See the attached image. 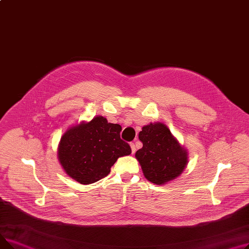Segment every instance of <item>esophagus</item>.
<instances>
[{"label": "esophagus", "mask_w": 249, "mask_h": 249, "mask_svg": "<svg viewBox=\"0 0 249 249\" xmlns=\"http://www.w3.org/2000/svg\"><path fill=\"white\" fill-rule=\"evenodd\" d=\"M130 146H131L132 154H134V153H135V151H136V146H135V144H134V143H130Z\"/></svg>", "instance_id": "esophagus-1"}]
</instances>
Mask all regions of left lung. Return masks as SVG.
Instances as JSON below:
<instances>
[{"mask_svg":"<svg viewBox=\"0 0 249 249\" xmlns=\"http://www.w3.org/2000/svg\"><path fill=\"white\" fill-rule=\"evenodd\" d=\"M138 137L143 146L136 151L135 158L149 181L163 185L182 174L188 164V151L164 124L143 126Z\"/></svg>","mask_w":249,"mask_h":249,"instance_id":"1","label":"left lung"}]
</instances>
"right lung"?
I'll list each match as a JSON object with an SVG mask.
<instances>
[{"mask_svg": "<svg viewBox=\"0 0 249 249\" xmlns=\"http://www.w3.org/2000/svg\"><path fill=\"white\" fill-rule=\"evenodd\" d=\"M121 126L95 117L69 128L60 138L57 156L64 172L83 185L93 184L110 174L112 165L131 148L120 138Z\"/></svg>", "mask_w": 249, "mask_h": 249, "instance_id": "add662e5", "label": "right lung"}]
</instances>
